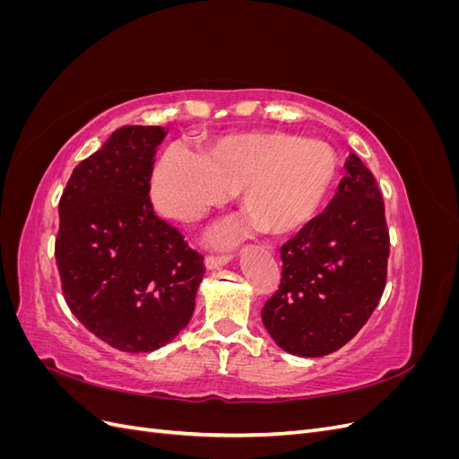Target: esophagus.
Here are the masks:
<instances>
[{"label": "esophagus", "mask_w": 459, "mask_h": 459, "mask_svg": "<svg viewBox=\"0 0 459 459\" xmlns=\"http://www.w3.org/2000/svg\"><path fill=\"white\" fill-rule=\"evenodd\" d=\"M231 253H221V255H211V256H206V260H204V264H206V268L208 270H216V268H220V266H224V264H228L230 260H231Z\"/></svg>", "instance_id": "34e87169"}]
</instances>
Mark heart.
Returning <instances> with one entry per match:
<instances>
[{"label": "heart", "mask_w": 459, "mask_h": 459, "mask_svg": "<svg viewBox=\"0 0 459 459\" xmlns=\"http://www.w3.org/2000/svg\"><path fill=\"white\" fill-rule=\"evenodd\" d=\"M337 172V152L322 140L281 130L235 132L214 142L204 159L166 149L151 176V197L162 214L197 221L241 189L253 226L287 235L317 214Z\"/></svg>", "instance_id": "1"}]
</instances>
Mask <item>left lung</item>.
<instances>
[{
  "mask_svg": "<svg viewBox=\"0 0 459 459\" xmlns=\"http://www.w3.org/2000/svg\"><path fill=\"white\" fill-rule=\"evenodd\" d=\"M388 247L381 189L351 152L337 195L281 247L280 287L262 307L277 346L316 358L349 342L381 300Z\"/></svg>",
  "mask_w": 459,
  "mask_h": 459,
  "instance_id": "obj_1",
  "label": "left lung"
}]
</instances>
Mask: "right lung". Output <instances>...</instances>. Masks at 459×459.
<instances>
[{
  "label": "right lung",
  "mask_w": 459,
  "mask_h": 459,
  "mask_svg": "<svg viewBox=\"0 0 459 459\" xmlns=\"http://www.w3.org/2000/svg\"><path fill=\"white\" fill-rule=\"evenodd\" d=\"M160 126H124L82 160L59 201L55 260L80 324L124 352L170 342L195 310L203 255L149 199Z\"/></svg>",
  "instance_id": "obj_1"
}]
</instances>
